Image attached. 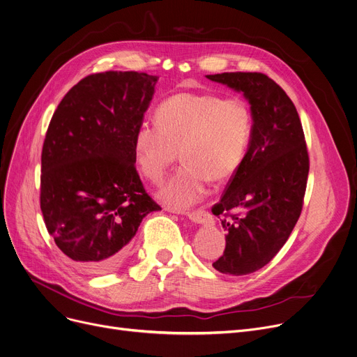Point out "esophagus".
Returning a JSON list of instances; mask_svg holds the SVG:
<instances>
[{
    "mask_svg": "<svg viewBox=\"0 0 357 357\" xmlns=\"http://www.w3.org/2000/svg\"><path fill=\"white\" fill-rule=\"evenodd\" d=\"M185 217H188L191 222L197 225H208L211 223V215L204 210H195V211H187L183 213Z\"/></svg>",
    "mask_w": 357,
    "mask_h": 357,
    "instance_id": "esophagus-1",
    "label": "esophagus"
}]
</instances>
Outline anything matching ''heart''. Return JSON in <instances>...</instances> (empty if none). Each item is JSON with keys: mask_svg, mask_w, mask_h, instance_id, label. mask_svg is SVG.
<instances>
[{"mask_svg": "<svg viewBox=\"0 0 357 357\" xmlns=\"http://www.w3.org/2000/svg\"><path fill=\"white\" fill-rule=\"evenodd\" d=\"M253 134V113L240 97L183 93L157 109V124L143 121L134 134V157L143 176L158 183L180 153L183 166L157 191L174 210L197 204L208 184L225 183L240 169Z\"/></svg>", "mask_w": 357, "mask_h": 357, "instance_id": "b5f03b06", "label": "heart"}]
</instances>
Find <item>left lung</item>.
<instances>
[{"label": "left lung", "instance_id": "obj_1", "mask_svg": "<svg viewBox=\"0 0 357 357\" xmlns=\"http://www.w3.org/2000/svg\"><path fill=\"white\" fill-rule=\"evenodd\" d=\"M243 93L253 113L252 142L213 214L226 230L225 255L213 263L244 276L266 266L293 231L303 207L309 155L297 109L261 73L206 75Z\"/></svg>", "mask_w": 357, "mask_h": 357}]
</instances>
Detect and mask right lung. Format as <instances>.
<instances>
[{
  "label": "right lung",
  "mask_w": 357,
  "mask_h": 357,
  "mask_svg": "<svg viewBox=\"0 0 357 357\" xmlns=\"http://www.w3.org/2000/svg\"><path fill=\"white\" fill-rule=\"evenodd\" d=\"M157 75L93 74L54 113L41 154V211L57 248L81 270L121 267L143 218L161 210L134 167V134Z\"/></svg>",
  "instance_id": "right-lung-1"
}]
</instances>
